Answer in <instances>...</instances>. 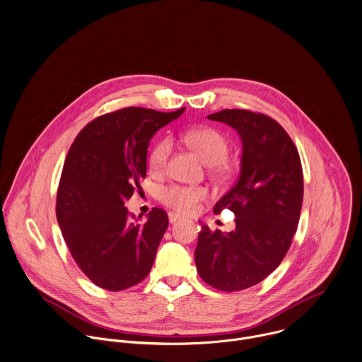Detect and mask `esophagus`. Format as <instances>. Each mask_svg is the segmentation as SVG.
I'll list each match as a JSON object with an SVG mask.
<instances>
[{
	"instance_id": "34e87169",
	"label": "esophagus",
	"mask_w": 362,
	"mask_h": 362,
	"mask_svg": "<svg viewBox=\"0 0 362 362\" xmlns=\"http://www.w3.org/2000/svg\"><path fill=\"white\" fill-rule=\"evenodd\" d=\"M180 219H181V216H180V215L173 214V212H170V214H168V221H170V223H175V222H178Z\"/></svg>"
}]
</instances>
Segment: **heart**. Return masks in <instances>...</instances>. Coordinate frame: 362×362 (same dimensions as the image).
Segmentation results:
<instances>
[{
    "label": "heart",
    "instance_id": "1",
    "mask_svg": "<svg viewBox=\"0 0 362 362\" xmlns=\"http://www.w3.org/2000/svg\"><path fill=\"white\" fill-rule=\"evenodd\" d=\"M185 144L191 147L202 161L216 171H223V161L229 154V141L219 130L214 127L191 129L182 136ZM171 153V140L168 137L160 139L151 148L148 163L156 171L165 168L168 156ZM160 201L175 212L188 215L192 214L198 204L208 197L204 187L178 185L173 184L160 189Z\"/></svg>",
    "mask_w": 362,
    "mask_h": 362
}]
</instances>
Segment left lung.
Instances as JSON below:
<instances>
[{
    "mask_svg": "<svg viewBox=\"0 0 362 362\" xmlns=\"http://www.w3.org/2000/svg\"><path fill=\"white\" fill-rule=\"evenodd\" d=\"M209 120L235 129L242 141L236 184L215 204L236 216L235 229L198 235L195 264L209 286L238 291L266 279L286 256L303 204V170L298 151L272 117L240 109L209 115Z\"/></svg>",
    "mask_w": 362,
    "mask_h": 362,
    "instance_id": "obj_1",
    "label": "left lung"
}]
</instances>
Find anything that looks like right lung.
<instances>
[{"instance_id": "add662e5", "label": "right lung", "mask_w": 362, "mask_h": 362, "mask_svg": "<svg viewBox=\"0 0 362 362\" xmlns=\"http://www.w3.org/2000/svg\"><path fill=\"white\" fill-rule=\"evenodd\" d=\"M184 110L126 107L100 116L78 134L68 153L57 218L75 262L102 288L126 290L153 267L168 216L154 208L141 223L124 202L146 178L150 140Z\"/></svg>"}]
</instances>
